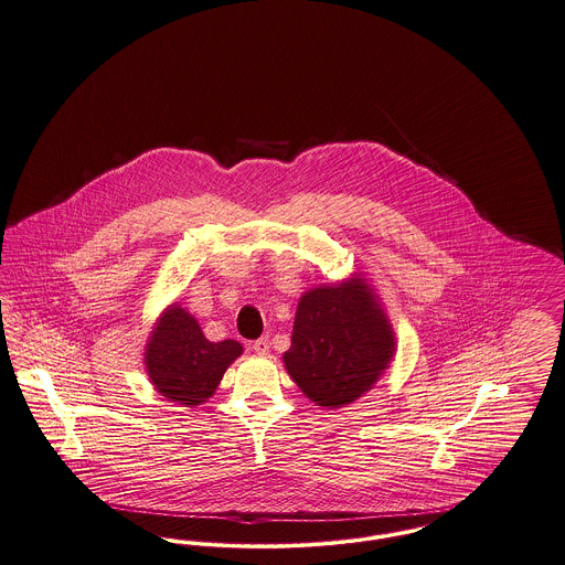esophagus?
Listing matches in <instances>:
<instances>
[{
	"label": "esophagus",
	"mask_w": 565,
	"mask_h": 565,
	"mask_svg": "<svg viewBox=\"0 0 565 565\" xmlns=\"http://www.w3.org/2000/svg\"><path fill=\"white\" fill-rule=\"evenodd\" d=\"M269 348H271L269 337H260V339H257V341L253 343V350H255L257 354H267V352H269Z\"/></svg>",
	"instance_id": "obj_1"
}]
</instances>
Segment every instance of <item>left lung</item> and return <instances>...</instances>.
Segmentation results:
<instances>
[{"instance_id": "left-lung-1", "label": "left lung", "mask_w": 565, "mask_h": 565, "mask_svg": "<svg viewBox=\"0 0 565 565\" xmlns=\"http://www.w3.org/2000/svg\"><path fill=\"white\" fill-rule=\"evenodd\" d=\"M395 352V330L380 296L354 274L302 294L282 362L312 404L343 408L375 386Z\"/></svg>"}]
</instances>
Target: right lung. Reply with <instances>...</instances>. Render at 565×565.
<instances>
[{
	"instance_id": "1",
	"label": "right lung",
	"mask_w": 565,
	"mask_h": 565,
	"mask_svg": "<svg viewBox=\"0 0 565 565\" xmlns=\"http://www.w3.org/2000/svg\"><path fill=\"white\" fill-rule=\"evenodd\" d=\"M242 352L237 341H209L196 317L172 302L154 321L145 348V366L161 397L196 408L215 393L224 371Z\"/></svg>"
}]
</instances>
